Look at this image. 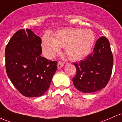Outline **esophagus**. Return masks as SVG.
Here are the masks:
<instances>
[{
  "label": "esophagus",
  "instance_id": "1",
  "mask_svg": "<svg viewBox=\"0 0 122 122\" xmlns=\"http://www.w3.org/2000/svg\"><path fill=\"white\" fill-rule=\"evenodd\" d=\"M64 66V62L61 61H59L57 63V67L58 68H61Z\"/></svg>",
  "mask_w": 122,
  "mask_h": 122
}]
</instances>
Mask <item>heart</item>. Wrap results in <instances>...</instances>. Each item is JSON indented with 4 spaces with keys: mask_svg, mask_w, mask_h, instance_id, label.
<instances>
[{
    "mask_svg": "<svg viewBox=\"0 0 122 122\" xmlns=\"http://www.w3.org/2000/svg\"><path fill=\"white\" fill-rule=\"evenodd\" d=\"M95 36L90 30L72 29L59 30L51 38L44 35L42 39V47L48 57H53L59 51L60 47H65L66 54L71 61L82 59L92 49Z\"/></svg>",
    "mask_w": 122,
    "mask_h": 122,
    "instance_id": "heart-1",
    "label": "heart"
}]
</instances>
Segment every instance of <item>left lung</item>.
<instances>
[{
	"label": "left lung",
	"instance_id": "obj_1",
	"mask_svg": "<svg viewBox=\"0 0 122 122\" xmlns=\"http://www.w3.org/2000/svg\"><path fill=\"white\" fill-rule=\"evenodd\" d=\"M113 59L108 40L104 36L97 40L92 54L74 64L76 72L72 78L76 89L93 93L102 89L108 83L112 71Z\"/></svg>",
	"mask_w": 122,
	"mask_h": 122
}]
</instances>
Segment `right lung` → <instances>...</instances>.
Returning <instances> with one entry per match:
<instances>
[{"mask_svg": "<svg viewBox=\"0 0 122 122\" xmlns=\"http://www.w3.org/2000/svg\"><path fill=\"white\" fill-rule=\"evenodd\" d=\"M41 40L30 29L15 33L7 44V74L24 96H41L48 89L57 70V61L42 57Z\"/></svg>", "mask_w": 122, "mask_h": 122, "instance_id": "1", "label": "right lung"}]
</instances>
